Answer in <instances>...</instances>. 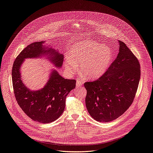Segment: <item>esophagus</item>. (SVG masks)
I'll use <instances>...</instances> for the list:
<instances>
[{
    "mask_svg": "<svg viewBox=\"0 0 153 153\" xmlns=\"http://www.w3.org/2000/svg\"><path fill=\"white\" fill-rule=\"evenodd\" d=\"M84 83V82L83 80H81V79H78L76 81V86L77 87H79L83 85V84Z\"/></svg>",
    "mask_w": 153,
    "mask_h": 153,
    "instance_id": "34e87169",
    "label": "esophagus"
}]
</instances>
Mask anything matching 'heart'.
Returning <instances> with one entry per match:
<instances>
[{
  "mask_svg": "<svg viewBox=\"0 0 153 153\" xmlns=\"http://www.w3.org/2000/svg\"><path fill=\"white\" fill-rule=\"evenodd\" d=\"M71 58L67 57L65 62L67 68L70 71L77 69V64H81L82 75L89 79H96L102 76L110 67L113 53L108 46L94 41H85L72 47Z\"/></svg>",
  "mask_w": 153,
  "mask_h": 153,
  "instance_id": "obj_1",
  "label": "heart"
}]
</instances>
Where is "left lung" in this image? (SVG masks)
I'll return each instance as SVG.
<instances>
[{
    "mask_svg": "<svg viewBox=\"0 0 153 153\" xmlns=\"http://www.w3.org/2000/svg\"><path fill=\"white\" fill-rule=\"evenodd\" d=\"M120 51L105 74L97 80L86 82L85 103L90 114L100 122L118 118L131 105L139 85V60L124 42L119 40Z\"/></svg>",
    "mask_w": 153,
    "mask_h": 153,
    "instance_id": "left-lung-1",
    "label": "left lung"
}]
</instances>
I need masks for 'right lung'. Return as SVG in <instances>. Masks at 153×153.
<instances>
[{
    "label": "right lung",
    "instance_id": "add662e5",
    "mask_svg": "<svg viewBox=\"0 0 153 153\" xmlns=\"http://www.w3.org/2000/svg\"><path fill=\"white\" fill-rule=\"evenodd\" d=\"M43 42H34L25 47L17 56L12 70V85L17 103L23 111L33 121L48 123L55 121L63 113L66 97L76 86L75 79H65L57 71H53L44 88L38 91H31L24 85L21 79L20 67L26 58L39 57L47 51L43 50ZM50 59L58 67L63 64L62 55L52 51Z\"/></svg>",
    "mask_w": 153,
    "mask_h": 153
}]
</instances>
